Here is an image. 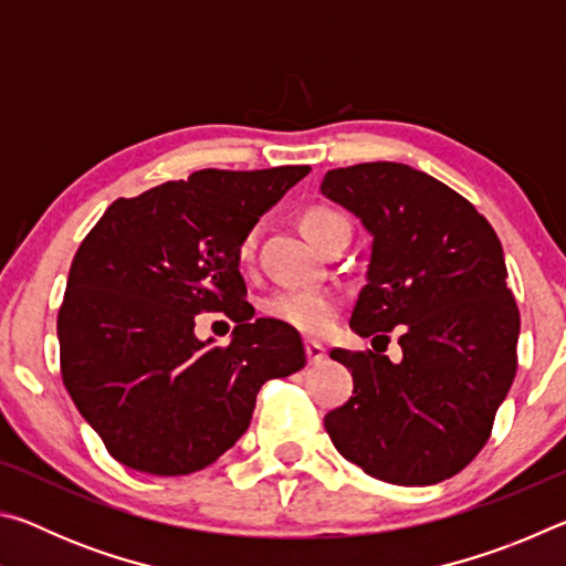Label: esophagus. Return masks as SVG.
Here are the masks:
<instances>
[{"label": "esophagus", "instance_id": "34e87169", "mask_svg": "<svg viewBox=\"0 0 566 566\" xmlns=\"http://www.w3.org/2000/svg\"><path fill=\"white\" fill-rule=\"evenodd\" d=\"M304 352H306V359H310V364H319L324 359V354H327V349H324L319 342H306Z\"/></svg>", "mask_w": 566, "mask_h": 566}]
</instances>
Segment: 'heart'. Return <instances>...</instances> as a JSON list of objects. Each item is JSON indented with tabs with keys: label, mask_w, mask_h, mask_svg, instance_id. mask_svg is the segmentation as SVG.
Segmentation results:
<instances>
[{
	"label": "heart",
	"mask_w": 566,
	"mask_h": 566,
	"mask_svg": "<svg viewBox=\"0 0 566 566\" xmlns=\"http://www.w3.org/2000/svg\"><path fill=\"white\" fill-rule=\"evenodd\" d=\"M347 222L339 212L329 207H310L302 214V229L304 234L319 244L334 227ZM256 242H260V232L249 229V232L239 239L237 244V260L249 264L256 254ZM262 312L270 319L286 324L302 334H324L339 312V300L327 290H314V286H304V290H282L272 294L270 300L262 304Z\"/></svg>",
	"instance_id": "1"
}]
</instances>
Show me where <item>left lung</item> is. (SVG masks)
Listing matches in <instances>:
<instances>
[{"label": "left lung", "instance_id": "8db88e82", "mask_svg": "<svg viewBox=\"0 0 566 566\" xmlns=\"http://www.w3.org/2000/svg\"><path fill=\"white\" fill-rule=\"evenodd\" d=\"M319 191L375 237L349 327L387 342L401 329L399 364L371 349L329 352L354 391L324 427L369 476L442 482L482 452L516 375L520 310L500 237L462 195L397 161L332 169Z\"/></svg>", "mask_w": 566, "mask_h": 566}]
</instances>
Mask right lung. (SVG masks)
Returning <instances> with one entry per match:
<instances>
[{
    "label": "right lung",
    "mask_w": 566,
    "mask_h": 566,
    "mask_svg": "<svg viewBox=\"0 0 566 566\" xmlns=\"http://www.w3.org/2000/svg\"><path fill=\"white\" fill-rule=\"evenodd\" d=\"M310 167L199 169L117 199L76 249L56 314L62 381L124 467L157 476L217 462L266 379L306 364L300 332L252 319L237 244ZM238 322L219 348L197 313Z\"/></svg>",
    "instance_id": "right-lung-1"
}]
</instances>
